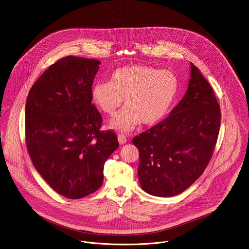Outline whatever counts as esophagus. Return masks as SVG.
<instances>
[{"instance_id": "obj_1", "label": "esophagus", "mask_w": 249, "mask_h": 249, "mask_svg": "<svg viewBox=\"0 0 249 249\" xmlns=\"http://www.w3.org/2000/svg\"><path fill=\"white\" fill-rule=\"evenodd\" d=\"M118 140H119L120 144H124L125 142H127V138L124 134H119L118 135Z\"/></svg>"}]
</instances>
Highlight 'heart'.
<instances>
[{"mask_svg":"<svg viewBox=\"0 0 249 249\" xmlns=\"http://www.w3.org/2000/svg\"><path fill=\"white\" fill-rule=\"evenodd\" d=\"M178 87L174 72L133 64L112 71L109 82L93 84L90 96L98 109L108 116L116 113L124 99L127 107L112 119L110 126L128 131L140 122L152 126L163 119L177 98Z\"/></svg>","mask_w":249,"mask_h":249,"instance_id":"1","label":"heart"}]
</instances>
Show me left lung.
Wrapping results in <instances>:
<instances>
[{
    "label": "left lung",
    "mask_w": 249,
    "mask_h": 249,
    "mask_svg": "<svg viewBox=\"0 0 249 249\" xmlns=\"http://www.w3.org/2000/svg\"><path fill=\"white\" fill-rule=\"evenodd\" d=\"M220 128V107L212 87L190 63L187 92L169 117L132 139L139 150L141 188L172 197L201 177L213 155Z\"/></svg>",
    "instance_id": "8db88e82"
}]
</instances>
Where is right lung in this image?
<instances>
[{
  "label": "right lung",
  "instance_id": "obj_1",
  "mask_svg": "<svg viewBox=\"0 0 249 249\" xmlns=\"http://www.w3.org/2000/svg\"><path fill=\"white\" fill-rule=\"evenodd\" d=\"M101 62L67 56L38 78L25 107L26 144L33 164L48 185L68 199L84 198L104 181V166L119 146L90 90Z\"/></svg>",
  "mask_w": 249,
  "mask_h": 249
}]
</instances>
